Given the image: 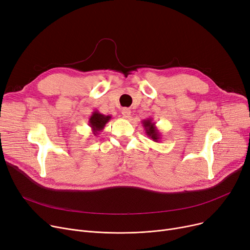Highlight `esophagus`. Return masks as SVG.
Here are the masks:
<instances>
[{
    "instance_id": "obj_1",
    "label": "esophagus",
    "mask_w": 250,
    "mask_h": 250,
    "mask_svg": "<svg viewBox=\"0 0 250 250\" xmlns=\"http://www.w3.org/2000/svg\"><path fill=\"white\" fill-rule=\"evenodd\" d=\"M122 114L125 118H128L130 116V110L128 108H123L122 109Z\"/></svg>"
}]
</instances>
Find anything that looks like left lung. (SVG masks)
I'll use <instances>...</instances> for the list:
<instances>
[{
	"label": "left lung",
	"mask_w": 250,
	"mask_h": 250,
	"mask_svg": "<svg viewBox=\"0 0 250 250\" xmlns=\"http://www.w3.org/2000/svg\"><path fill=\"white\" fill-rule=\"evenodd\" d=\"M142 125L144 126V129H145L146 135L151 140H153L156 143L160 142V140L162 138L161 137V133L159 132V129L157 128L156 124L153 122V118L152 117H149V118H147V120H144L142 122Z\"/></svg>",
	"instance_id": "1"
}]
</instances>
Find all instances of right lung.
Listing matches in <instances>:
<instances>
[{
  "instance_id": "right-lung-1",
  "label": "right lung",
  "mask_w": 250,
  "mask_h": 250,
  "mask_svg": "<svg viewBox=\"0 0 250 250\" xmlns=\"http://www.w3.org/2000/svg\"><path fill=\"white\" fill-rule=\"evenodd\" d=\"M111 118V115H105L100 113L98 110H95L92 112L91 116L89 117V126L92 129V133L94 136H97L101 130L104 128L105 125H106Z\"/></svg>"
}]
</instances>
